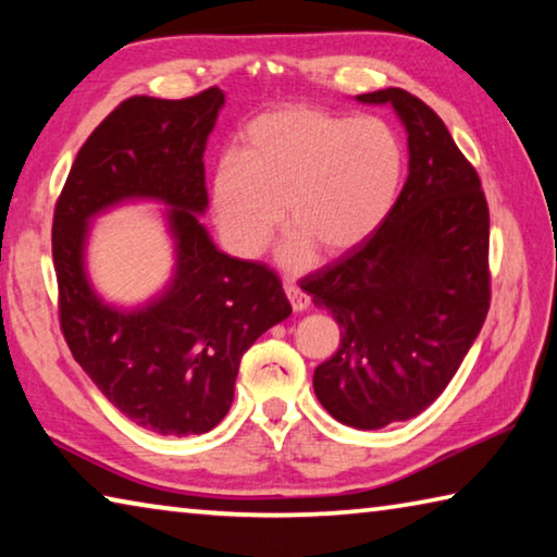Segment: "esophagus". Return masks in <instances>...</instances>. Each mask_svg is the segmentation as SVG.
I'll return each instance as SVG.
<instances>
[{
	"label": "esophagus",
	"mask_w": 557,
	"mask_h": 557,
	"mask_svg": "<svg viewBox=\"0 0 557 557\" xmlns=\"http://www.w3.org/2000/svg\"><path fill=\"white\" fill-rule=\"evenodd\" d=\"M285 292H287V299L295 312H305V309L309 307V301H312L309 299V295H305V292L295 285V282H285Z\"/></svg>",
	"instance_id": "esophagus-1"
}]
</instances>
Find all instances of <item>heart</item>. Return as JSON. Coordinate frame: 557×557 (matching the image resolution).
<instances>
[{
    "label": "heart",
    "mask_w": 557,
    "mask_h": 557,
    "mask_svg": "<svg viewBox=\"0 0 557 557\" xmlns=\"http://www.w3.org/2000/svg\"><path fill=\"white\" fill-rule=\"evenodd\" d=\"M405 152L379 117H344L314 106L268 110L243 132V154L215 164L211 203L240 258H256L282 223L297 233L282 258L307 265L319 248L338 258L366 243L393 211Z\"/></svg>",
    "instance_id": "1"
}]
</instances>
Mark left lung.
I'll list each match as a JSON object with an SVG mask.
<instances>
[{
  "label": "left lung",
  "instance_id": "obj_1",
  "mask_svg": "<svg viewBox=\"0 0 557 557\" xmlns=\"http://www.w3.org/2000/svg\"><path fill=\"white\" fill-rule=\"evenodd\" d=\"M356 100L398 112L410 174L381 228L301 289L342 326L336 354L314 371L319 403L344 425L379 430L435 403L482 332L488 206L476 169L430 106L403 88Z\"/></svg>",
  "mask_w": 557,
  "mask_h": 557
}]
</instances>
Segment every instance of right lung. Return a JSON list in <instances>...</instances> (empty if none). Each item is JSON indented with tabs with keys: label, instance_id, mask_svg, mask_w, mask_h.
<instances>
[{
	"label": "right lung",
	"instance_id": "right-lung-1",
	"mask_svg": "<svg viewBox=\"0 0 557 557\" xmlns=\"http://www.w3.org/2000/svg\"><path fill=\"white\" fill-rule=\"evenodd\" d=\"M221 106L215 86L182 100H122L81 147L53 209L65 344L120 412L159 435H203L219 425L243 354L292 314L275 272L225 256L196 215L209 206L203 149ZM127 198L172 205L177 240L173 287L135 313L102 306L82 270L87 219Z\"/></svg>",
	"mask_w": 557,
	"mask_h": 557
}]
</instances>
